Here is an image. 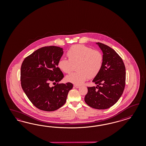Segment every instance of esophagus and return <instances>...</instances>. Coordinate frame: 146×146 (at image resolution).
I'll return each mask as SVG.
<instances>
[{"label":"esophagus","instance_id":"obj_1","mask_svg":"<svg viewBox=\"0 0 146 146\" xmlns=\"http://www.w3.org/2000/svg\"><path fill=\"white\" fill-rule=\"evenodd\" d=\"M74 87H75V88H79L80 86L79 85H78V84H74Z\"/></svg>","mask_w":146,"mask_h":146}]
</instances>
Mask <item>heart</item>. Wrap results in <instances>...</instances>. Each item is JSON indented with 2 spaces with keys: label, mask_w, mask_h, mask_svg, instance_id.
I'll list each match as a JSON object with an SVG mask.
<instances>
[{
  "label": "heart",
  "mask_w": 146,
  "mask_h": 146,
  "mask_svg": "<svg viewBox=\"0 0 146 146\" xmlns=\"http://www.w3.org/2000/svg\"><path fill=\"white\" fill-rule=\"evenodd\" d=\"M67 56L69 59L60 58L58 62V67L62 72L69 73L72 70V64L77 63V71L66 76L67 81L75 84H83L89 77H95L103 66L102 53L84 45L79 44L72 46L67 51Z\"/></svg>",
  "instance_id": "heart-1"
}]
</instances>
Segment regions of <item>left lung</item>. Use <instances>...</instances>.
<instances>
[{
    "mask_svg": "<svg viewBox=\"0 0 146 146\" xmlns=\"http://www.w3.org/2000/svg\"><path fill=\"white\" fill-rule=\"evenodd\" d=\"M103 53V64L93 80L96 87H88L84 101L96 109H106L119 100L125 86L126 69L121 58L113 49L98 42Z\"/></svg>",
    "mask_w": 146,
    "mask_h": 146,
    "instance_id": "obj_1",
    "label": "left lung"
}]
</instances>
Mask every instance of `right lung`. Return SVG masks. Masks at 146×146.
I'll use <instances>...</instances> for the list:
<instances>
[{
  "label": "right lung",
  "mask_w": 146,
  "mask_h": 146,
  "mask_svg": "<svg viewBox=\"0 0 146 146\" xmlns=\"http://www.w3.org/2000/svg\"><path fill=\"white\" fill-rule=\"evenodd\" d=\"M63 50L56 46H44L27 56L21 67V84L27 97L37 108L53 111L66 101L73 84L58 83L64 78L58 67ZM54 86L51 87L50 84Z\"/></svg>",
  "instance_id": "obj_1"
}]
</instances>
